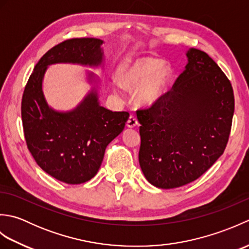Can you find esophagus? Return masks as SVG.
<instances>
[{
	"instance_id": "obj_1",
	"label": "esophagus",
	"mask_w": 249,
	"mask_h": 249,
	"mask_svg": "<svg viewBox=\"0 0 249 249\" xmlns=\"http://www.w3.org/2000/svg\"><path fill=\"white\" fill-rule=\"evenodd\" d=\"M126 125L128 126V127L133 128V127H136L137 125H138V120H137L136 116L134 114H130V116L127 120V123H126Z\"/></svg>"
}]
</instances>
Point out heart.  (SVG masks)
Listing matches in <instances>:
<instances>
[{
  "instance_id": "1",
  "label": "heart",
  "mask_w": 249,
  "mask_h": 249,
  "mask_svg": "<svg viewBox=\"0 0 249 249\" xmlns=\"http://www.w3.org/2000/svg\"><path fill=\"white\" fill-rule=\"evenodd\" d=\"M171 68L155 57L126 63L119 71L120 86L128 91L139 89L138 100L144 105L154 103L171 79Z\"/></svg>"
}]
</instances>
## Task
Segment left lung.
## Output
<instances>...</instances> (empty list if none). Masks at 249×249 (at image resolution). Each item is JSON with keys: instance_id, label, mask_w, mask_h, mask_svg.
<instances>
[{"instance_id": "obj_1", "label": "left lung", "mask_w": 249, "mask_h": 249, "mask_svg": "<svg viewBox=\"0 0 249 249\" xmlns=\"http://www.w3.org/2000/svg\"><path fill=\"white\" fill-rule=\"evenodd\" d=\"M186 55L172 89L137 110L141 170L165 189L195 181L223 155L234 112L233 89L220 67L199 49Z\"/></svg>"}]
</instances>
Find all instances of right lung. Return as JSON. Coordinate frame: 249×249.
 <instances>
[{
    "label": "right lung",
    "instance_id": "right-lung-1",
    "mask_svg": "<svg viewBox=\"0 0 249 249\" xmlns=\"http://www.w3.org/2000/svg\"><path fill=\"white\" fill-rule=\"evenodd\" d=\"M102 44L97 38H71L54 46L35 65L22 95L21 118L29 151L45 172L67 184L95 177L106 147L124 129L129 113L102 107L95 92L71 112H56L45 100L43 78L47 66L54 63L99 65Z\"/></svg>",
    "mask_w": 249,
    "mask_h": 249
}]
</instances>
